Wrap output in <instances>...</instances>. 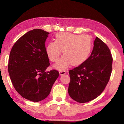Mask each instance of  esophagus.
Wrapping results in <instances>:
<instances>
[{
	"instance_id": "obj_1",
	"label": "esophagus",
	"mask_w": 124,
	"mask_h": 124,
	"mask_svg": "<svg viewBox=\"0 0 124 124\" xmlns=\"http://www.w3.org/2000/svg\"><path fill=\"white\" fill-rule=\"evenodd\" d=\"M59 73H60V74L61 75H64V74H66V73H67V72H66V70H60V72H59Z\"/></svg>"
}]
</instances>
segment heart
<instances>
[{
	"instance_id": "b5f03b06",
	"label": "heart",
	"mask_w": 124,
	"mask_h": 124,
	"mask_svg": "<svg viewBox=\"0 0 124 124\" xmlns=\"http://www.w3.org/2000/svg\"><path fill=\"white\" fill-rule=\"evenodd\" d=\"M91 47L92 40L88 35L58 33L55 35L54 41L48 43L46 51L52 62H57L62 50L64 55L54 67L63 70L72 64L73 66L83 64L89 57Z\"/></svg>"
}]
</instances>
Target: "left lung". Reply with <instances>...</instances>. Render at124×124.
Returning a JSON list of instances; mask_svg holds the SVG:
<instances>
[{
	"label": "left lung",
	"mask_w": 124,
	"mask_h": 124,
	"mask_svg": "<svg viewBox=\"0 0 124 124\" xmlns=\"http://www.w3.org/2000/svg\"><path fill=\"white\" fill-rule=\"evenodd\" d=\"M91 55L83 64L69 71L70 97L79 103L97 98L107 84L112 73L113 58L110 50L98 37Z\"/></svg>",
	"instance_id": "1"
}]
</instances>
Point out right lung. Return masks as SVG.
<instances>
[{
    "instance_id": "obj_1",
    "label": "right lung",
    "mask_w": 124,
    "mask_h": 124,
    "mask_svg": "<svg viewBox=\"0 0 124 124\" xmlns=\"http://www.w3.org/2000/svg\"><path fill=\"white\" fill-rule=\"evenodd\" d=\"M49 33L34 29L22 36L10 53L8 72L20 95L33 102L44 100L59 76L56 70L46 72L50 66L45 43Z\"/></svg>"
}]
</instances>
